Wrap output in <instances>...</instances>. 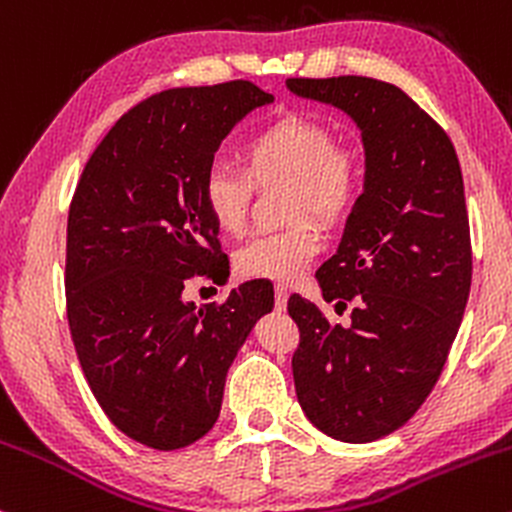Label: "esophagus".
<instances>
[{
	"instance_id": "esophagus-1",
	"label": "esophagus",
	"mask_w": 512,
	"mask_h": 512,
	"mask_svg": "<svg viewBox=\"0 0 512 512\" xmlns=\"http://www.w3.org/2000/svg\"><path fill=\"white\" fill-rule=\"evenodd\" d=\"M286 303H289V291H286L284 286H276V289H274L276 310H286Z\"/></svg>"
}]
</instances>
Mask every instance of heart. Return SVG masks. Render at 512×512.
<instances>
[{
    "label": "heart",
    "instance_id": "1",
    "mask_svg": "<svg viewBox=\"0 0 512 512\" xmlns=\"http://www.w3.org/2000/svg\"><path fill=\"white\" fill-rule=\"evenodd\" d=\"M245 168L216 161L202 175V202L216 226L240 233L248 221L252 180H289L293 216L315 214L337 221L349 211L358 190V166L349 151L334 146L325 125L291 115L252 134L243 146ZM322 250L313 221H296L281 231H264L236 252V269L248 279L291 284Z\"/></svg>",
    "mask_w": 512,
    "mask_h": 512
}]
</instances>
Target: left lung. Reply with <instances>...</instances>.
Wrapping results in <instances>:
<instances>
[{"mask_svg":"<svg viewBox=\"0 0 512 512\" xmlns=\"http://www.w3.org/2000/svg\"><path fill=\"white\" fill-rule=\"evenodd\" d=\"M291 93L344 110L361 129L366 175L337 255L317 269L322 298L351 308L332 325L293 293V354L310 424L342 443L404 426L431 395L472 286V243L455 146L402 88L368 76L289 79Z\"/></svg>","mask_w":512,"mask_h":512,"instance_id":"1","label":"left lung"}]
</instances>
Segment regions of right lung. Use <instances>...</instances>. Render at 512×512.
I'll return each instance as SVG.
<instances>
[{
    "instance_id": "1",
    "label": "right lung",
    "mask_w": 512,
    "mask_h": 512,
    "mask_svg": "<svg viewBox=\"0 0 512 512\" xmlns=\"http://www.w3.org/2000/svg\"><path fill=\"white\" fill-rule=\"evenodd\" d=\"M250 81L170 88L134 105L88 158L67 221V317L108 419L154 450L207 436L255 322L274 308L264 279L221 305L182 298L192 276H228L202 175L226 134L272 103Z\"/></svg>"
}]
</instances>
